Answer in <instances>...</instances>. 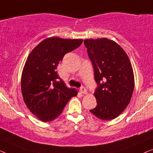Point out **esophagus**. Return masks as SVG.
<instances>
[{"label":"esophagus","instance_id":"34e87169","mask_svg":"<svg viewBox=\"0 0 153 153\" xmlns=\"http://www.w3.org/2000/svg\"><path fill=\"white\" fill-rule=\"evenodd\" d=\"M80 92L82 94H87V90L84 87H81L80 88Z\"/></svg>","mask_w":153,"mask_h":153}]
</instances>
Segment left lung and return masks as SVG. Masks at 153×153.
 I'll return each instance as SVG.
<instances>
[{"label":"left lung","mask_w":153,"mask_h":153,"mask_svg":"<svg viewBox=\"0 0 153 153\" xmlns=\"http://www.w3.org/2000/svg\"><path fill=\"white\" fill-rule=\"evenodd\" d=\"M84 45L98 85L94 93L97 106L90 111L101 120H112L122 114L132 96L131 64L123 48L111 39H86Z\"/></svg>","instance_id":"8db88e82"}]
</instances>
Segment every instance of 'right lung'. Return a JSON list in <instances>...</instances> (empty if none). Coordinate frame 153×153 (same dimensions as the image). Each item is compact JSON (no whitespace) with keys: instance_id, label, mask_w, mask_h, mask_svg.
Here are the masks:
<instances>
[{"instance_id":"right-lung-1","label":"right lung","mask_w":153,"mask_h":153,"mask_svg":"<svg viewBox=\"0 0 153 153\" xmlns=\"http://www.w3.org/2000/svg\"><path fill=\"white\" fill-rule=\"evenodd\" d=\"M82 42V39L49 37L28 56L22 75V93L28 109L43 122L55 120L69 100L78 93L66 86L56 70L64 56Z\"/></svg>"}]
</instances>
